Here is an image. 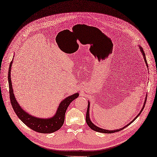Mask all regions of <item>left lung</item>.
<instances>
[{"label": "left lung", "instance_id": "1", "mask_svg": "<svg viewBox=\"0 0 157 157\" xmlns=\"http://www.w3.org/2000/svg\"><path fill=\"white\" fill-rule=\"evenodd\" d=\"M139 48H140V51H141V52L142 53V55H143V56H144V60H145V64L147 65V67H148V66H147V60H146V58H145V52H144V51H143V48H142V47H141L140 46H139ZM147 98H145V101H144V106H143V107H142V110H141V111L140 112V113H138V114L136 116V117H135L134 120L132 121H131L130 123H129L128 124H127V125H126V126H125V127H123V128H120V129H117V130H112V131H109V130H106V129H103V128H99V127H98L97 126H96V125H95L94 124L91 122V121L90 120V112H89V110H90V102H88V109H87V112H86V123H87V124H88V125L92 129V130H94V131H97V132H102V133H107V134H110V133H113V132H118V131H121V130H123V129H124L125 128V127H127V126H128L129 125H130L131 123H132L135 120H136V119L140 115V113H142V110H144V106H145V102H146V99Z\"/></svg>", "mask_w": 157, "mask_h": 157}]
</instances>
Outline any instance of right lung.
<instances>
[{"label":"right lung","instance_id":"add662e5","mask_svg":"<svg viewBox=\"0 0 157 157\" xmlns=\"http://www.w3.org/2000/svg\"><path fill=\"white\" fill-rule=\"evenodd\" d=\"M13 60L10 62L8 70V83L10 102L13 109L20 120L32 130L40 133H52L59 130L63 125L65 120V113L69 104L78 97V93L70 95L63 99L58 106L55 115L49 118H40L25 112L19 105L13 94L12 81H11V69Z\"/></svg>","mask_w":157,"mask_h":157}]
</instances>
